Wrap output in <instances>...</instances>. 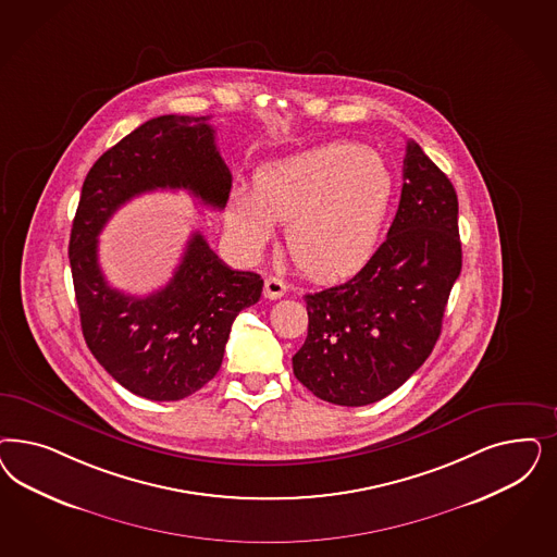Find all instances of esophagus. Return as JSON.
<instances>
[{"label": "esophagus", "instance_id": "esophagus-1", "mask_svg": "<svg viewBox=\"0 0 557 557\" xmlns=\"http://www.w3.org/2000/svg\"><path fill=\"white\" fill-rule=\"evenodd\" d=\"M285 293H287V285H285L283 278L269 276V278L264 281V297H267V299H281Z\"/></svg>", "mask_w": 557, "mask_h": 557}]
</instances>
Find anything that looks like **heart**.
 Returning <instances> with one entry per match:
<instances>
[{"label": "heart", "instance_id": "obj_1", "mask_svg": "<svg viewBox=\"0 0 557 557\" xmlns=\"http://www.w3.org/2000/svg\"><path fill=\"white\" fill-rule=\"evenodd\" d=\"M394 193V174L377 153L330 141L264 163L251 193H232L227 225L246 250L256 251L274 234V221H287L293 262L313 278L336 281L371 260Z\"/></svg>", "mask_w": 557, "mask_h": 557}]
</instances>
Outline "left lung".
<instances>
[{
    "label": "left lung",
    "mask_w": 557,
    "mask_h": 557,
    "mask_svg": "<svg viewBox=\"0 0 557 557\" xmlns=\"http://www.w3.org/2000/svg\"><path fill=\"white\" fill-rule=\"evenodd\" d=\"M457 215L450 180L410 139L387 239L350 281L306 295L293 373L311 394L348 408L375 404L429 359L461 272Z\"/></svg>",
    "instance_id": "left-lung-1"
}]
</instances>
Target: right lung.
<instances>
[{
  "mask_svg": "<svg viewBox=\"0 0 557 557\" xmlns=\"http://www.w3.org/2000/svg\"><path fill=\"white\" fill-rule=\"evenodd\" d=\"M184 188L223 209L232 190L209 116L165 114L121 139L91 165L70 237L73 288L86 344L131 394L178 401L215 377L237 313L258 304L264 281L232 270L193 234L165 287L133 297L110 287L98 264V235L126 200Z\"/></svg>",
  "mask_w": 557,
  "mask_h": 557,
  "instance_id": "add662e5",
  "label": "right lung"
}]
</instances>
